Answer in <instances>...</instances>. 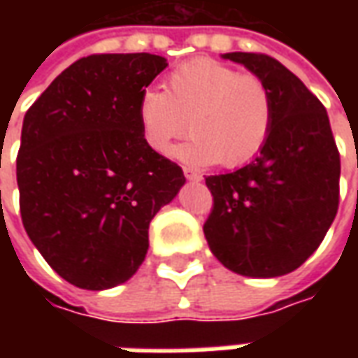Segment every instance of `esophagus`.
I'll return each mask as SVG.
<instances>
[{
  "label": "esophagus",
  "mask_w": 358,
  "mask_h": 358,
  "mask_svg": "<svg viewBox=\"0 0 358 358\" xmlns=\"http://www.w3.org/2000/svg\"><path fill=\"white\" fill-rule=\"evenodd\" d=\"M184 176H186L189 182H199V180H201V174H197V172L192 171V169H187V166H184Z\"/></svg>",
  "instance_id": "obj_1"
}]
</instances>
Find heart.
<instances>
[{"instance_id":"1","label":"heart","mask_w":358,"mask_h":358,"mask_svg":"<svg viewBox=\"0 0 358 358\" xmlns=\"http://www.w3.org/2000/svg\"><path fill=\"white\" fill-rule=\"evenodd\" d=\"M192 138L172 151L189 164L234 169L255 159L274 124V101L259 76L238 73L213 59H194L174 69L164 92L143 90L138 99V124L143 141L164 155L172 140Z\"/></svg>"}]
</instances>
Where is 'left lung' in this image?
Listing matches in <instances>:
<instances>
[{"label":"left lung","instance_id":"8db88e82","mask_svg":"<svg viewBox=\"0 0 358 358\" xmlns=\"http://www.w3.org/2000/svg\"><path fill=\"white\" fill-rule=\"evenodd\" d=\"M268 86L274 124L261 153L238 171L207 176L215 209L203 226L213 255L248 278H278L322 243L339 203V153L318 97L276 59L234 51Z\"/></svg>","mask_w":358,"mask_h":358}]
</instances>
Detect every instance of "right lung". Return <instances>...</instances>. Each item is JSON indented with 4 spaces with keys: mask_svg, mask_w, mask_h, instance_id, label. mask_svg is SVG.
<instances>
[{
    "mask_svg": "<svg viewBox=\"0 0 358 358\" xmlns=\"http://www.w3.org/2000/svg\"><path fill=\"white\" fill-rule=\"evenodd\" d=\"M169 66L151 53L78 59L27 110L17 157L20 217L69 284L101 292L136 274L149 222L186 184L138 124V99Z\"/></svg>",
    "mask_w": 358,
    "mask_h": 358,
    "instance_id": "right-lung-1",
    "label": "right lung"
}]
</instances>
